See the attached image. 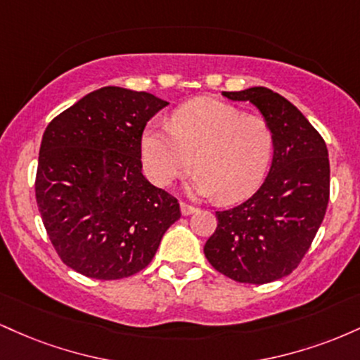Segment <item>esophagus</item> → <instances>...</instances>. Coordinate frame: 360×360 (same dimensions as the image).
<instances>
[{
	"label": "esophagus",
	"instance_id": "esophagus-1",
	"mask_svg": "<svg viewBox=\"0 0 360 360\" xmlns=\"http://www.w3.org/2000/svg\"><path fill=\"white\" fill-rule=\"evenodd\" d=\"M194 212H196V208H194V206L188 205V203H181V213H183L184 217H188V214H193Z\"/></svg>",
	"mask_w": 360,
	"mask_h": 360
}]
</instances>
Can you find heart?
Listing matches in <instances>:
<instances>
[{"label": "heart", "mask_w": 360, "mask_h": 360, "mask_svg": "<svg viewBox=\"0 0 360 360\" xmlns=\"http://www.w3.org/2000/svg\"><path fill=\"white\" fill-rule=\"evenodd\" d=\"M274 148L266 118L245 115L237 106L200 98L179 106L171 125H148L140 140L146 174L166 188L188 174L193 196L238 201L260 184Z\"/></svg>", "instance_id": "heart-1"}]
</instances>
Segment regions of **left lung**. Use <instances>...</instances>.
Returning a JSON list of instances; mask_svg holds the SVG:
<instances>
[{
	"instance_id": "1",
	"label": "left lung",
	"mask_w": 360,
	"mask_h": 360,
	"mask_svg": "<svg viewBox=\"0 0 360 360\" xmlns=\"http://www.w3.org/2000/svg\"><path fill=\"white\" fill-rule=\"evenodd\" d=\"M221 94L259 110L274 134V152L269 174L254 196L217 212L218 226L205 243V255L237 283H272L296 269L323 221L328 150L304 115L274 91L257 86Z\"/></svg>"
}]
</instances>
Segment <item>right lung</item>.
<instances>
[{"label": "right lung", "mask_w": 360, "mask_h": 360, "mask_svg": "<svg viewBox=\"0 0 360 360\" xmlns=\"http://www.w3.org/2000/svg\"><path fill=\"white\" fill-rule=\"evenodd\" d=\"M166 100L106 86L45 128L35 196L53 249L93 279L137 274L181 218L174 196L142 174L143 128Z\"/></svg>", "instance_id": "1"}]
</instances>
